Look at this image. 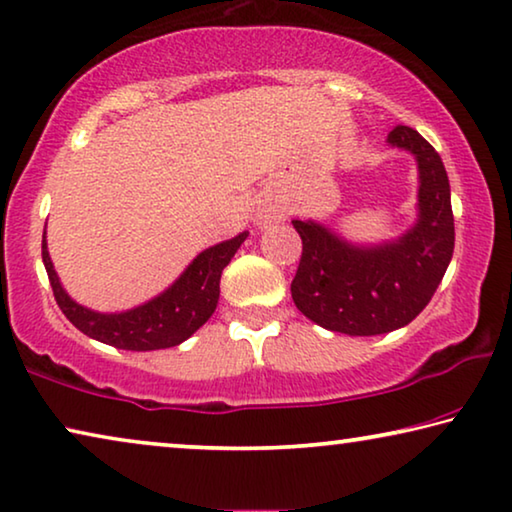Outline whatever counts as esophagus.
<instances>
[{
  "label": "esophagus",
  "mask_w": 512,
  "mask_h": 512,
  "mask_svg": "<svg viewBox=\"0 0 512 512\" xmlns=\"http://www.w3.org/2000/svg\"><path fill=\"white\" fill-rule=\"evenodd\" d=\"M257 218H259V225H269V223H280V220L285 218V213L276 207H264L259 211Z\"/></svg>",
  "instance_id": "1"
}]
</instances>
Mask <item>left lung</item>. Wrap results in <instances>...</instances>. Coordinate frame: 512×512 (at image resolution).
I'll use <instances>...</instances> for the list:
<instances>
[{
  "label": "left lung",
  "mask_w": 512,
  "mask_h": 512,
  "mask_svg": "<svg viewBox=\"0 0 512 512\" xmlns=\"http://www.w3.org/2000/svg\"><path fill=\"white\" fill-rule=\"evenodd\" d=\"M386 142L416 160V220L409 230L363 243L319 220H292L303 241L292 299L326 331L363 338L402 329L430 303L451 264L455 223L441 156L409 126H395Z\"/></svg>",
  "instance_id": "left-lung-1"
}]
</instances>
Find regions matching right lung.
<instances>
[{
    "instance_id": "add662e5",
    "label": "right lung",
    "mask_w": 512,
    "mask_h": 512,
    "mask_svg": "<svg viewBox=\"0 0 512 512\" xmlns=\"http://www.w3.org/2000/svg\"><path fill=\"white\" fill-rule=\"evenodd\" d=\"M248 239L241 232L232 239L202 250L181 276L135 308L119 312H98L82 305L66 292L50 259L48 241L43 232V264L48 271L52 292L68 322L89 338L103 345L126 349V352H154V349L177 347L188 340L213 315L220 296V276L232 262L236 250Z\"/></svg>"
}]
</instances>
